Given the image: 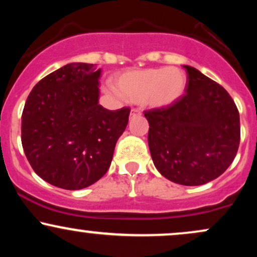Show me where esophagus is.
Masks as SVG:
<instances>
[{
  "label": "esophagus",
  "mask_w": 257,
  "mask_h": 257,
  "mask_svg": "<svg viewBox=\"0 0 257 257\" xmlns=\"http://www.w3.org/2000/svg\"><path fill=\"white\" fill-rule=\"evenodd\" d=\"M141 114V111L139 110V108H132V111H131V116L133 117V116H140Z\"/></svg>",
  "instance_id": "34e87169"
}]
</instances>
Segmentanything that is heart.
<instances>
[{
  "label": "heart",
  "instance_id": "1",
  "mask_svg": "<svg viewBox=\"0 0 257 257\" xmlns=\"http://www.w3.org/2000/svg\"><path fill=\"white\" fill-rule=\"evenodd\" d=\"M186 85V73L176 67L134 70L114 79V87L123 96L150 107L173 105L184 95Z\"/></svg>",
  "mask_w": 257,
  "mask_h": 257
}]
</instances>
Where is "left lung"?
I'll list each match as a JSON object with an SVG mask.
<instances>
[{"instance_id":"left-lung-1","label":"left lung","mask_w":257,"mask_h":257,"mask_svg":"<svg viewBox=\"0 0 257 257\" xmlns=\"http://www.w3.org/2000/svg\"><path fill=\"white\" fill-rule=\"evenodd\" d=\"M184 67L186 94L173 105L144 114L158 172L175 184L198 186L231 166L240 141L239 112L222 85L192 66Z\"/></svg>"}]
</instances>
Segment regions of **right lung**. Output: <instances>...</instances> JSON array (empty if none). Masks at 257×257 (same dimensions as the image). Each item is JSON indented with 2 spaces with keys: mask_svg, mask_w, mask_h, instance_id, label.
<instances>
[{
  "mask_svg": "<svg viewBox=\"0 0 257 257\" xmlns=\"http://www.w3.org/2000/svg\"><path fill=\"white\" fill-rule=\"evenodd\" d=\"M96 65L71 63L49 73L29 94L22 116V144L40 178L65 190H81L110 168L131 108L99 105Z\"/></svg>",
  "mask_w": 257,
  "mask_h": 257,
  "instance_id": "add662e5",
  "label": "right lung"
}]
</instances>
